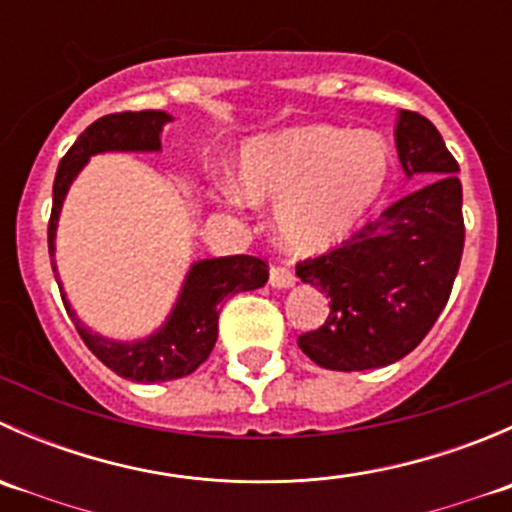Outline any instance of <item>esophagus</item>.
I'll return each mask as SVG.
<instances>
[{
	"mask_svg": "<svg viewBox=\"0 0 512 512\" xmlns=\"http://www.w3.org/2000/svg\"><path fill=\"white\" fill-rule=\"evenodd\" d=\"M270 285L275 289H289L294 285V275L289 267H282V265H272L270 270Z\"/></svg>",
	"mask_w": 512,
	"mask_h": 512,
	"instance_id": "esophagus-1",
	"label": "esophagus"
}]
</instances>
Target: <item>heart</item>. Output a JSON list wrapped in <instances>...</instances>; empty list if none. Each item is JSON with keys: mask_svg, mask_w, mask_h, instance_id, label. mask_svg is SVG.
<instances>
[{"mask_svg": "<svg viewBox=\"0 0 512 512\" xmlns=\"http://www.w3.org/2000/svg\"><path fill=\"white\" fill-rule=\"evenodd\" d=\"M394 156L376 133L299 126L255 136L235 160L237 198L275 205V240L294 255L342 245L369 220L389 188Z\"/></svg>", "mask_w": 512, "mask_h": 512, "instance_id": "1", "label": "heart"}]
</instances>
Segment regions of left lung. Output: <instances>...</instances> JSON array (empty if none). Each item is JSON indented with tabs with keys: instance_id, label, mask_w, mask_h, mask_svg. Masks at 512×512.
Masks as SVG:
<instances>
[{
	"instance_id": "1",
	"label": "left lung",
	"mask_w": 512,
	"mask_h": 512,
	"mask_svg": "<svg viewBox=\"0 0 512 512\" xmlns=\"http://www.w3.org/2000/svg\"><path fill=\"white\" fill-rule=\"evenodd\" d=\"M406 178L431 183L376 215L342 247L297 265V277L329 297V317L297 339L332 371L389 366L414 352L436 324L463 255V190L441 133L414 111L396 116Z\"/></svg>"
}]
</instances>
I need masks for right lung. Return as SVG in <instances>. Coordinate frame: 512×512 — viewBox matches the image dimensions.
<instances>
[{
    "instance_id": "add662e5",
    "label": "right lung",
    "mask_w": 512,
    "mask_h": 512,
    "mask_svg": "<svg viewBox=\"0 0 512 512\" xmlns=\"http://www.w3.org/2000/svg\"><path fill=\"white\" fill-rule=\"evenodd\" d=\"M173 116L165 111H126L111 113L91 123L74 146L61 158L59 170L54 178V205H51L49 220V255L54 267L56 282H59L61 299L74 322L76 332L81 334L86 347L101 359L103 364L118 376L138 384H156V381H170L188 376L208 359L218 342V317L225 299L237 292L265 287L267 262L250 255L232 257H210L190 265L180 287L173 309L153 334L133 342H118L86 327L74 312L71 302L66 299L64 285L56 272V227H59L61 205L76 175L84 170L91 156L98 153H158L160 133L165 123Z\"/></svg>"
}]
</instances>
